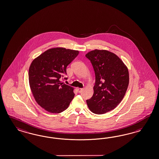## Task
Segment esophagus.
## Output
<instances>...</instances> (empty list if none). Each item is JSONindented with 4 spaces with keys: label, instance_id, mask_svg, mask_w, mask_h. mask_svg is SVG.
<instances>
[{
    "label": "esophagus",
    "instance_id": "obj_1",
    "mask_svg": "<svg viewBox=\"0 0 159 159\" xmlns=\"http://www.w3.org/2000/svg\"><path fill=\"white\" fill-rule=\"evenodd\" d=\"M82 90H83V88H77V91L79 93H81Z\"/></svg>",
    "mask_w": 159,
    "mask_h": 159
}]
</instances>
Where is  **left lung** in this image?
<instances>
[{
  "label": "left lung",
  "instance_id": "obj_1",
  "mask_svg": "<svg viewBox=\"0 0 159 159\" xmlns=\"http://www.w3.org/2000/svg\"><path fill=\"white\" fill-rule=\"evenodd\" d=\"M93 67L96 82L93 96L86 100L93 113L103 114L115 109L122 100L129 83L126 65L106 49H94L85 55Z\"/></svg>",
  "mask_w": 159,
  "mask_h": 159
}]
</instances>
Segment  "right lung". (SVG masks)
I'll use <instances>...</instances> for the list:
<instances>
[{
    "label": "right lung",
    "instance_id": "1",
    "mask_svg": "<svg viewBox=\"0 0 159 159\" xmlns=\"http://www.w3.org/2000/svg\"><path fill=\"white\" fill-rule=\"evenodd\" d=\"M78 53L76 50L52 48L33 59L30 64L29 82L33 96L37 103L50 113L64 111L73 99L74 88L65 84L60 78L66 73L67 66Z\"/></svg>",
    "mask_w": 159,
    "mask_h": 159
}]
</instances>
